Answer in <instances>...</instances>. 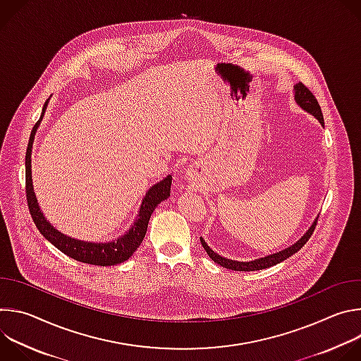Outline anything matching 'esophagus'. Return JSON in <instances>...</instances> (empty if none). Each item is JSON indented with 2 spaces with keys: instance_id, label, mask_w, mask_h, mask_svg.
I'll use <instances>...</instances> for the list:
<instances>
[{
  "instance_id": "34e87169",
  "label": "esophagus",
  "mask_w": 361,
  "mask_h": 361,
  "mask_svg": "<svg viewBox=\"0 0 361 361\" xmlns=\"http://www.w3.org/2000/svg\"><path fill=\"white\" fill-rule=\"evenodd\" d=\"M198 176H200V170H198L197 166H190V167L187 169V177H188L191 181H197Z\"/></svg>"
}]
</instances>
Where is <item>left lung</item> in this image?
Listing matches in <instances>:
<instances>
[{
  "mask_svg": "<svg viewBox=\"0 0 361 361\" xmlns=\"http://www.w3.org/2000/svg\"><path fill=\"white\" fill-rule=\"evenodd\" d=\"M294 99L304 111L313 114L320 121V124L324 127V117H323L319 101L313 95V92L308 90L302 82H298V84L294 85ZM316 226H317V219L314 220L312 227L305 231V234L300 240H297V243H294L293 245H290V247H287V248H284L279 252L266 255V257H263V259H257V260H252V262H235V260L226 259V257H221L220 254L214 252L202 238H200V240H201V244H202L204 250L207 251L209 257L214 263H217V264H220L226 269L234 270V271H255V270H263V269H269L271 266H276V264L287 260L290 255L295 254L300 248H302V245L308 241V238L312 237Z\"/></svg>",
  "mask_w": 361,
  "mask_h": 361,
  "instance_id": "obj_1",
  "label": "left lung"
}]
</instances>
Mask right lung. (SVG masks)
Wrapping results in <instances>:
<instances>
[{"label": "right lung", "instance_id": "obj_1", "mask_svg": "<svg viewBox=\"0 0 361 361\" xmlns=\"http://www.w3.org/2000/svg\"><path fill=\"white\" fill-rule=\"evenodd\" d=\"M48 99L45 101V104L42 107L39 120L37 121V124L34 126V128L31 131L28 147H27V154H25V192H27L28 210L32 217V221L35 223L38 231L51 244L56 245L60 251H63L64 254H67L68 257H71V259H74L77 262L92 264V266H101V267L120 264V263L128 260L133 255V252L142 243L152 212L156 210V207L161 201H164L170 197L173 177L167 176L164 180H161L157 184H154L147 191L145 197L142 198L141 207H140V212H138V216H137L134 224L120 238H117L114 241H109V243H90V241L75 240V238H71V237L63 234L61 231H59L57 228L51 226V223L47 221L42 212L39 210V205H38V201H37V197L34 192V187H32V177H31L32 142H34L35 131L39 126V121L42 120L44 113L47 110Z\"/></svg>", "mask_w": 361, "mask_h": 361}]
</instances>
